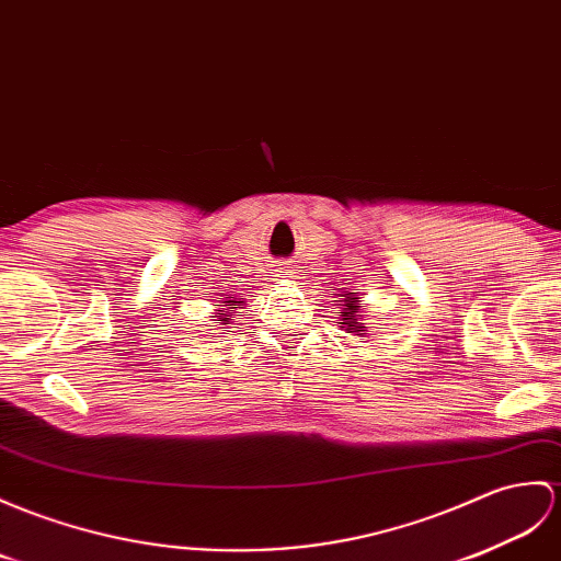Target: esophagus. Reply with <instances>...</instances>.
<instances>
[{"label":"esophagus","mask_w":561,"mask_h":561,"mask_svg":"<svg viewBox=\"0 0 561 561\" xmlns=\"http://www.w3.org/2000/svg\"><path fill=\"white\" fill-rule=\"evenodd\" d=\"M291 275V272L289 270H284V267H275V270H272V277H289Z\"/></svg>","instance_id":"obj_1"}]
</instances>
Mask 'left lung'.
Masks as SVG:
<instances>
[{"label":"left lung","mask_w":561,"mask_h":561,"mask_svg":"<svg viewBox=\"0 0 561 561\" xmlns=\"http://www.w3.org/2000/svg\"><path fill=\"white\" fill-rule=\"evenodd\" d=\"M340 296V301H336V306L342 308V318H340V328L346 330L348 334H368V328H366V320H363L360 316V294L358 291H342L336 294Z\"/></svg>","instance_id":"left-lung-1"}]
</instances>
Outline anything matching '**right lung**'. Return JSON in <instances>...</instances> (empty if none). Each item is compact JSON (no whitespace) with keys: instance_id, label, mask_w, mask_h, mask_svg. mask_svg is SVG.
<instances>
[{"instance_id":"1","label":"right lung","mask_w":561,"mask_h":561,"mask_svg":"<svg viewBox=\"0 0 561 561\" xmlns=\"http://www.w3.org/2000/svg\"><path fill=\"white\" fill-rule=\"evenodd\" d=\"M245 306V301L243 298H239V296H227L225 301H219V308L213 312L210 318H215L217 322H213L210 328H217V324H225V330H227V324H231V312L237 310V308H243Z\"/></svg>"}]
</instances>
